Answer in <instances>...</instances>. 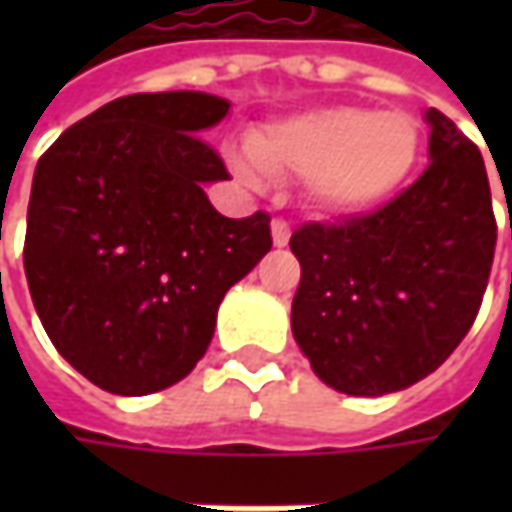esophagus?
<instances>
[{"instance_id": "34e87169", "label": "esophagus", "mask_w": 512, "mask_h": 512, "mask_svg": "<svg viewBox=\"0 0 512 512\" xmlns=\"http://www.w3.org/2000/svg\"><path fill=\"white\" fill-rule=\"evenodd\" d=\"M270 230H273V245L276 247H285L290 242V225H287L285 219H273Z\"/></svg>"}]
</instances>
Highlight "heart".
Returning a JSON list of instances; mask_svg holds the SVG:
<instances>
[{"instance_id":"heart-1","label":"heart","mask_w":512,"mask_h":512,"mask_svg":"<svg viewBox=\"0 0 512 512\" xmlns=\"http://www.w3.org/2000/svg\"><path fill=\"white\" fill-rule=\"evenodd\" d=\"M419 145V125L402 110L373 113L336 105L256 130L247 139V153L267 176H305L307 196L319 210L359 213L404 185ZM239 170L253 176L247 165Z\"/></svg>"}]
</instances>
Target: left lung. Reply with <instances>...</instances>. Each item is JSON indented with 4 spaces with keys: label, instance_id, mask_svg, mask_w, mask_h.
Masks as SVG:
<instances>
[{
    "label": "left lung",
    "instance_id": "left-lung-1",
    "mask_svg": "<svg viewBox=\"0 0 512 512\" xmlns=\"http://www.w3.org/2000/svg\"><path fill=\"white\" fill-rule=\"evenodd\" d=\"M430 165L387 205L290 236V327L313 373L350 396L396 393L459 347L482 307L496 216L479 148L427 110ZM512 225V222H510Z\"/></svg>",
    "mask_w": 512,
    "mask_h": 512
}]
</instances>
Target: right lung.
Segmentation results:
<instances>
[{"label":"right lung","instance_id":"obj_1","mask_svg":"<svg viewBox=\"0 0 512 512\" xmlns=\"http://www.w3.org/2000/svg\"><path fill=\"white\" fill-rule=\"evenodd\" d=\"M227 108L196 90L122 96L36 165L30 299L53 347L108 393L148 396L185 379L225 293L273 245L265 210L227 219L202 190L230 179L199 136Z\"/></svg>","mask_w":512,"mask_h":512}]
</instances>
